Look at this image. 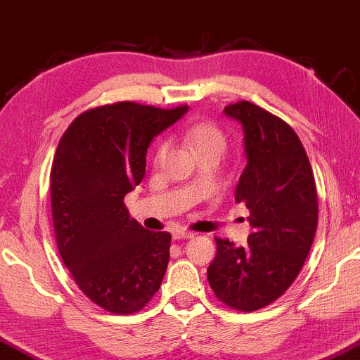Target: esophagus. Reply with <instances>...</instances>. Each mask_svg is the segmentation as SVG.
Wrapping results in <instances>:
<instances>
[{
  "label": "esophagus",
  "mask_w": 360,
  "mask_h": 360,
  "mask_svg": "<svg viewBox=\"0 0 360 360\" xmlns=\"http://www.w3.org/2000/svg\"><path fill=\"white\" fill-rule=\"evenodd\" d=\"M191 237H195V233L185 231V229H176L174 232L175 240H184V238H191Z\"/></svg>",
  "instance_id": "1"
}]
</instances>
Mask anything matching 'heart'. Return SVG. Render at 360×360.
I'll use <instances>...</instances> for the list:
<instances>
[{
	"mask_svg": "<svg viewBox=\"0 0 360 360\" xmlns=\"http://www.w3.org/2000/svg\"><path fill=\"white\" fill-rule=\"evenodd\" d=\"M184 136L186 139V143L196 150V154L200 155V158H205V155H211V154L222 158V154L226 153V148H227L226 133H224L216 123L207 122V120H200V122H195L193 124H190V127L185 129ZM167 148H169L167 141H160L158 144V148H155V153H154L155 162H159V160L164 158L165 153H167Z\"/></svg>",
	"mask_w": 360,
	"mask_h": 360,
	"instance_id": "1",
	"label": "heart"
}]
</instances>
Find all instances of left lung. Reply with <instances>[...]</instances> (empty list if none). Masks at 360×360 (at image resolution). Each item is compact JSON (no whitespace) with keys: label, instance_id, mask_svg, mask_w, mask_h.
<instances>
[{"label":"left lung","instance_id":"obj_1","mask_svg":"<svg viewBox=\"0 0 360 360\" xmlns=\"http://www.w3.org/2000/svg\"><path fill=\"white\" fill-rule=\"evenodd\" d=\"M242 123L247 167L236 201L248 207L247 247L216 237L207 281L227 307L255 311L290 288L314 243L319 198L314 170L299 136L284 120L248 101L224 108Z\"/></svg>","mask_w":360,"mask_h":360}]
</instances>
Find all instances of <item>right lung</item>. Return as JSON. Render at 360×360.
I'll return each instance as SVG.
<instances>
[{
    "mask_svg": "<svg viewBox=\"0 0 360 360\" xmlns=\"http://www.w3.org/2000/svg\"><path fill=\"white\" fill-rule=\"evenodd\" d=\"M186 110L128 101L91 108L56 148L50 186L58 252L82 294L110 314L141 310L167 271L172 236L144 229L123 200L141 184L150 141Z\"/></svg>",
    "mask_w": 360,
    "mask_h": 360,
    "instance_id": "obj_1",
    "label": "right lung"
}]
</instances>
